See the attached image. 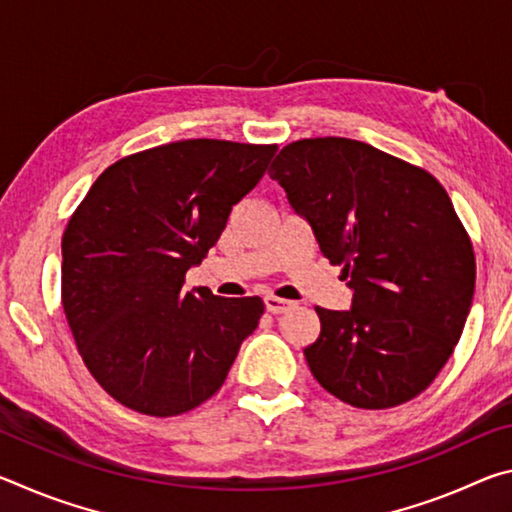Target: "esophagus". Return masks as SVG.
<instances>
[{"label":"esophagus","mask_w":512,"mask_h":512,"mask_svg":"<svg viewBox=\"0 0 512 512\" xmlns=\"http://www.w3.org/2000/svg\"><path fill=\"white\" fill-rule=\"evenodd\" d=\"M264 305H266V311H271V314H284V311H289L293 307L291 300H282L277 296H266L264 298Z\"/></svg>","instance_id":"obj_1"}]
</instances>
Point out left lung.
I'll use <instances>...</instances> for the list:
<instances>
[{
  "label": "left lung",
  "mask_w": 512,
  "mask_h": 512,
  "mask_svg": "<svg viewBox=\"0 0 512 512\" xmlns=\"http://www.w3.org/2000/svg\"><path fill=\"white\" fill-rule=\"evenodd\" d=\"M268 176L352 289L350 311L316 307L311 375L357 409L413 400L452 357L474 296V248L445 187L348 137L291 142Z\"/></svg>",
  "instance_id": "obj_1"
}]
</instances>
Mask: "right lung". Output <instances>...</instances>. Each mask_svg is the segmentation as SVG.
Instances as JSON below:
<instances>
[{
    "mask_svg": "<svg viewBox=\"0 0 512 512\" xmlns=\"http://www.w3.org/2000/svg\"><path fill=\"white\" fill-rule=\"evenodd\" d=\"M277 144L180 140L126 155L94 180L63 235V309L112 400L153 418L219 391L262 298L185 291Z\"/></svg>",
    "mask_w": 512,
    "mask_h": 512,
    "instance_id": "add662e5",
    "label": "right lung"
}]
</instances>
